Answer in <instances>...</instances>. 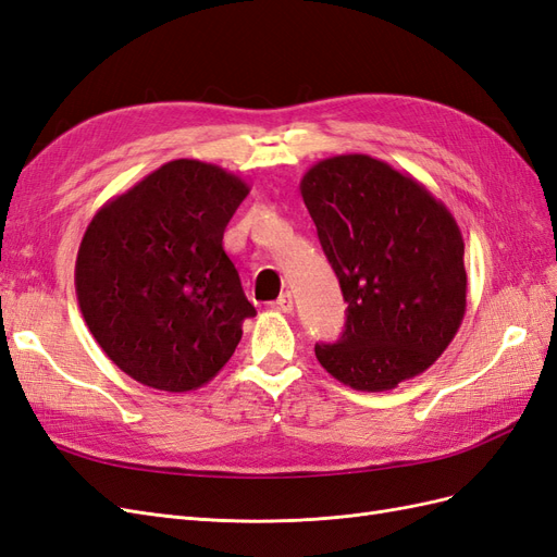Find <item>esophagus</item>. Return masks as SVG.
<instances>
[{"label":"esophagus","instance_id":"esophagus-1","mask_svg":"<svg viewBox=\"0 0 557 557\" xmlns=\"http://www.w3.org/2000/svg\"><path fill=\"white\" fill-rule=\"evenodd\" d=\"M272 309H276L281 313H290L293 311V295L281 293V297L276 301H272Z\"/></svg>","mask_w":557,"mask_h":557}]
</instances>
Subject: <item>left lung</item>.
<instances>
[{
	"label": "left lung",
	"mask_w": 557,
	"mask_h": 557,
	"mask_svg": "<svg viewBox=\"0 0 557 557\" xmlns=\"http://www.w3.org/2000/svg\"><path fill=\"white\" fill-rule=\"evenodd\" d=\"M299 193L348 301L342 339L315 344L318 362L362 393L423 374L467 309L453 213L413 176L362 153L320 160Z\"/></svg>",
	"instance_id": "8db88e82"
}]
</instances>
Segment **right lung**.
Segmentation results:
<instances>
[{
    "mask_svg": "<svg viewBox=\"0 0 557 557\" xmlns=\"http://www.w3.org/2000/svg\"><path fill=\"white\" fill-rule=\"evenodd\" d=\"M248 190L223 166L172 160L95 213L76 256L78 307L134 381L188 393L232 358L256 307L223 232Z\"/></svg>",
    "mask_w": 557,
    "mask_h": 557,
    "instance_id": "add662e5",
    "label": "right lung"
}]
</instances>
